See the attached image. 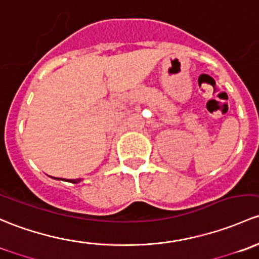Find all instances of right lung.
Masks as SVG:
<instances>
[{
    "mask_svg": "<svg viewBox=\"0 0 259 259\" xmlns=\"http://www.w3.org/2000/svg\"><path fill=\"white\" fill-rule=\"evenodd\" d=\"M56 180H57V178H56ZM58 180H60V178H58ZM65 181H67V182H71V183H78L81 182L82 178H77V180H65Z\"/></svg>",
    "mask_w": 259,
    "mask_h": 259,
    "instance_id": "right-lung-1",
    "label": "right lung"
}]
</instances>
